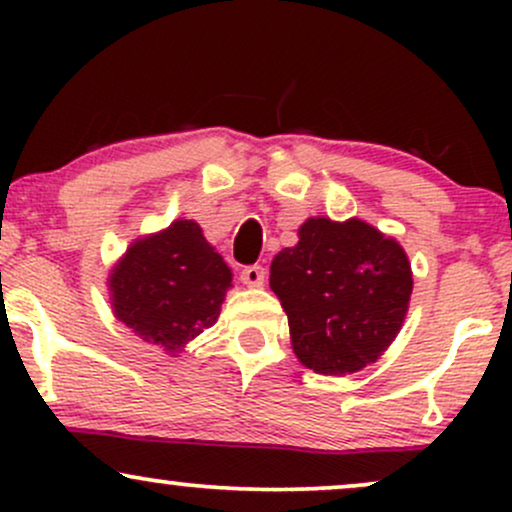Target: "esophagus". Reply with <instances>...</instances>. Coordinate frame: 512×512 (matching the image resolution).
<instances>
[{"instance_id":"esophagus-1","label":"esophagus","mask_w":512,"mask_h":512,"mask_svg":"<svg viewBox=\"0 0 512 512\" xmlns=\"http://www.w3.org/2000/svg\"><path fill=\"white\" fill-rule=\"evenodd\" d=\"M264 279H267V272H264V267H260V264H252V267H245L240 272V281L245 286H250V289H260V286H264Z\"/></svg>"}]
</instances>
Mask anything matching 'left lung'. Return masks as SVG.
<instances>
[{
    "label": "left lung",
    "instance_id": "8db88e82",
    "mask_svg": "<svg viewBox=\"0 0 512 512\" xmlns=\"http://www.w3.org/2000/svg\"><path fill=\"white\" fill-rule=\"evenodd\" d=\"M293 354L322 375L358 373L385 354L409 310L411 262L392 236L361 219L310 216L298 243L272 260Z\"/></svg>",
    "mask_w": 512,
    "mask_h": 512
}]
</instances>
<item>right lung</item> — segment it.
Wrapping results in <instances>:
<instances>
[{"label":"right lung","instance_id":"add662e5","mask_svg":"<svg viewBox=\"0 0 512 512\" xmlns=\"http://www.w3.org/2000/svg\"><path fill=\"white\" fill-rule=\"evenodd\" d=\"M233 272L192 219L142 236L108 274L113 313L168 356L219 320Z\"/></svg>","mask_w":512,"mask_h":512}]
</instances>
